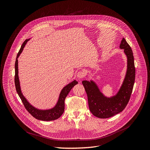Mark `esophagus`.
Returning <instances> with one entry per match:
<instances>
[{
  "mask_svg": "<svg viewBox=\"0 0 150 150\" xmlns=\"http://www.w3.org/2000/svg\"><path fill=\"white\" fill-rule=\"evenodd\" d=\"M85 76V74L83 71H80L79 72H77V77L80 79H82L83 77H84Z\"/></svg>",
  "mask_w": 150,
  "mask_h": 150,
  "instance_id": "34e87169",
  "label": "esophagus"
}]
</instances>
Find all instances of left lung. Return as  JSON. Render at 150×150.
Returning <instances> with one entry per match:
<instances>
[{"mask_svg": "<svg viewBox=\"0 0 150 150\" xmlns=\"http://www.w3.org/2000/svg\"><path fill=\"white\" fill-rule=\"evenodd\" d=\"M119 47L124 50L127 55V70L122 84L116 95L108 98L100 91L93 80L82 81L87 95L90 110L94 116L99 118H108L121 112L127 105L132 92L135 77L133 52L124 38Z\"/></svg>", "mask_w": 150, "mask_h": 150, "instance_id": "1", "label": "left lung"}]
</instances>
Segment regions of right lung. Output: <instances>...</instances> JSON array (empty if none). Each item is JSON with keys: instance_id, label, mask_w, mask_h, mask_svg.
Segmentation results:
<instances>
[{"instance_id": "add662e5", "label": "right lung", "mask_w": 150, "mask_h": 150, "mask_svg": "<svg viewBox=\"0 0 150 150\" xmlns=\"http://www.w3.org/2000/svg\"><path fill=\"white\" fill-rule=\"evenodd\" d=\"M30 39L26 40L22 44L16 58V62L15 64V84L16 92L21 98L25 108L28 110V112L31 114L33 117L36 118L37 119L41 121H54L55 119L59 118L60 117L64 111V100L67 97V95L71 91V89L78 83V82L76 80L73 81L72 82L70 83L67 85H66L63 88L62 90V91L59 93L58 100L55 105V106L51 109H47V110H41L37 109L34 107L32 105L30 104L29 102L26 100V99L23 95L21 86H20V82L19 80L18 76V58L19 57L20 54L22 52L26 44Z\"/></svg>"}]
</instances>
